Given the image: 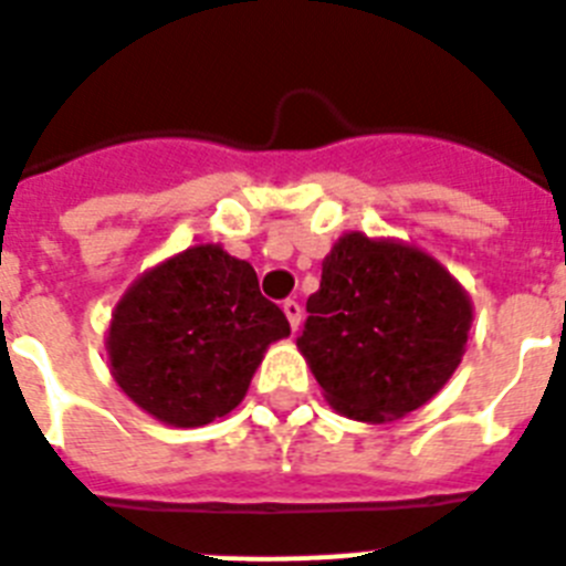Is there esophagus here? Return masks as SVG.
I'll list each match as a JSON object with an SVG mask.
<instances>
[{
  "instance_id": "34e87169",
  "label": "esophagus",
  "mask_w": 566,
  "mask_h": 566,
  "mask_svg": "<svg viewBox=\"0 0 566 566\" xmlns=\"http://www.w3.org/2000/svg\"><path fill=\"white\" fill-rule=\"evenodd\" d=\"M283 312H286V317H289V326L297 332L300 319H303V308H300L297 300H283Z\"/></svg>"
}]
</instances>
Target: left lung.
<instances>
[{"instance_id":"obj_1","label":"left lung","mask_w":566,"mask_h":566,"mask_svg":"<svg viewBox=\"0 0 566 566\" xmlns=\"http://www.w3.org/2000/svg\"><path fill=\"white\" fill-rule=\"evenodd\" d=\"M297 337L334 411L368 424L431 402L462 363L473 303L437 258L345 232L323 260Z\"/></svg>"}]
</instances>
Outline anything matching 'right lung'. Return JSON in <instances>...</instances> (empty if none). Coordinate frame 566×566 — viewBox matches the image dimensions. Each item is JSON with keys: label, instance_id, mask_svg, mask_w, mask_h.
<instances>
[{"label": "right lung", "instance_id": "add662e5", "mask_svg": "<svg viewBox=\"0 0 566 566\" xmlns=\"http://www.w3.org/2000/svg\"><path fill=\"white\" fill-rule=\"evenodd\" d=\"M289 334L247 260L198 243L147 269L115 303L109 374L158 422L201 428L243 402L266 348Z\"/></svg>", "mask_w": 566, "mask_h": 566}]
</instances>
